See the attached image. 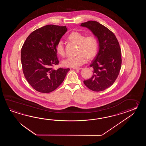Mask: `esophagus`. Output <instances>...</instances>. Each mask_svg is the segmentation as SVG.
<instances>
[{
    "mask_svg": "<svg viewBox=\"0 0 146 146\" xmlns=\"http://www.w3.org/2000/svg\"><path fill=\"white\" fill-rule=\"evenodd\" d=\"M74 70H80L82 69V68H81V67H77V68H74Z\"/></svg>",
    "mask_w": 146,
    "mask_h": 146,
    "instance_id": "esophagus-1",
    "label": "esophagus"
}]
</instances>
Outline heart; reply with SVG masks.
I'll return each mask as SVG.
<instances>
[{
	"label": "heart",
	"mask_w": 146,
	"mask_h": 146,
	"mask_svg": "<svg viewBox=\"0 0 146 146\" xmlns=\"http://www.w3.org/2000/svg\"><path fill=\"white\" fill-rule=\"evenodd\" d=\"M69 40L78 45L77 55L70 56L62 62L66 67L77 68L87 62L88 57L92 59L98 52V41L93 35L85 36L80 32H72L68 36ZM56 52L60 56H65V50L62 40H59L56 46Z\"/></svg>",
	"instance_id": "heart-1"
}]
</instances>
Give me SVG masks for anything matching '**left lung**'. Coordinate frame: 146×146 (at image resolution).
I'll list each match as a JSON object with an SVG mask.
<instances>
[{
  "label": "left lung",
  "mask_w": 146,
  "mask_h": 146,
  "mask_svg": "<svg viewBox=\"0 0 146 146\" xmlns=\"http://www.w3.org/2000/svg\"><path fill=\"white\" fill-rule=\"evenodd\" d=\"M98 37L99 50L90 65L93 75L84 80L86 86L93 91L106 90L114 83L121 65V49L117 38L109 29L94 21L82 23Z\"/></svg>",
  "instance_id": "1"
}]
</instances>
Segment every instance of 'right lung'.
<instances>
[{
    "instance_id": "obj_1",
    "label": "right lung",
    "mask_w": 146,
    "mask_h": 146,
    "mask_svg": "<svg viewBox=\"0 0 146 146\" xmlns=\"http://www.w3.org/2000/svg\"><path fill=\"white\" fill-rule=\"evenodd\" d=\"M67 31L66 26L47 25L30 34L21 52L22 70L28 83L41 93H50L62 84L70 69L53 68L59 64L56 44Z\"/></svg>"
}]
</instances>
